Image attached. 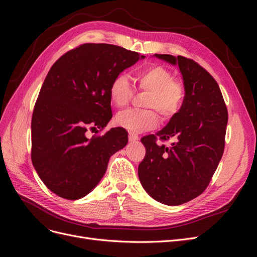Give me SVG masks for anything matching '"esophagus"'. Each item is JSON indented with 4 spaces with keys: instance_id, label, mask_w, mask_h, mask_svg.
Returning a JSON list of instances; mask_svg holds the SVG:
<instances>
[{
    "instance_id": "34e87169",
    "label": "esophagus",
    "mask_w": 257,
    "mask_h": 257,
    "mask_svg": "<svg viewBox=\"0 0 257 257\" xmlns=\"http://www.w3.org/2000/svg\"><path fill=\"white\" fill-rule=\"evenodd\" d=\"M128 139H130L131 143L136 142V141H138V135H136V134H134V133H130V134H128Z\"/></svg>"
}]
</instances>
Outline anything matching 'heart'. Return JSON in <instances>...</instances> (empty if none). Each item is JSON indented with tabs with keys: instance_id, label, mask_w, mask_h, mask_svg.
Instances as JSON below:
<instances>
[{
	"instance_id": "1",
	"label": "heart",
	"mask_w": 257,
	"mask_h": 257,
	"mask_svg": "<svg viewBox=\"0 0 257 257\" xmlns=\"http://www.w3.org/2000/svg\"><path fill=\"white\" fill-rule=\"evenodd\" d=\"M135 80L139 89L149 92L145 106L152 109H127L119 112L115 116L119 126L139 133L158 125L160 118L156 110L164 120H170L181 110L185 99V89L180 81L175 80L174 74L168 68L157 64L149 65L137 72ZM133 94V85L127 76L125 74L115 76L109 88L111 104L116 108L125 107L130 104Z\"/></svg>"
}]
</instances>
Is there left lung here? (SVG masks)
<instances>
[{"mask_svg": "<svg viewBox=\"0 0 257 257\" xmlns=\"http://www.w3.org/2000/svg\"><path fill=\"white\" fill-rule=\"evenodd\" d=\"M155 57L178 64L185 99L164 128L142 138L146 155L138 177L152 198L178 206L199 196L211 181L224 152L228 112L219 84L197 62L170 54ZM158 138L175 142L165 147Z\"/></svg>", "mask_w": 257, "mask_h": 257, "instance_id": "left-lung-1", "label": "left lung"}]
</instances>
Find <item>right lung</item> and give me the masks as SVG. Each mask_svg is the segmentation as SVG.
Returning <instances> with one entry per match:
<instances>
[{
	"label": "right lung",
	"instance_id": "obj_1",
	"mask_svg": "<svg viewBox=\"0 0 257 257\" xmlns=\"http://www.w3.org/2000/svg\"><path fill=\"white\" fill-rule=\"evenodd\" d=\"M144 58L120 46L89 43L51 66L32 114L31 159L58 196L75 200L87 195L105 175L111 155L126 146L123 127L91 138L87 133L104 130L112 118L109 88L114 77Z\"/></svg>",
	"mask_w": 257,
	"mask_h": 257
}]
</instances>
